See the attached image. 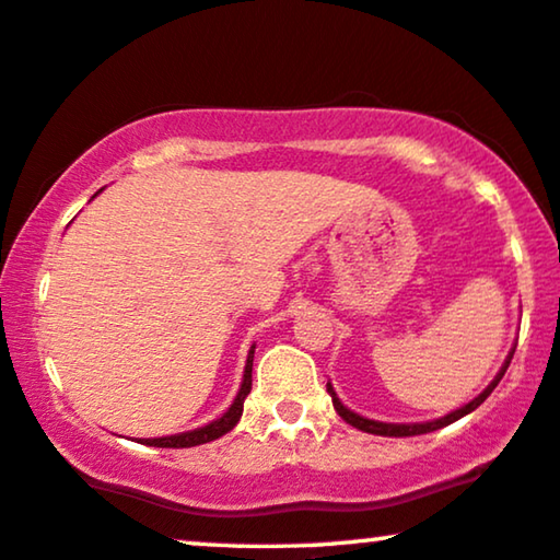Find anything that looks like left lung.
<instances>
[{"mask_svg":"<svg viewBox=\"0 0 560 560\" xmlns=\"http://www.w3.org/2000/svg\"><path fill=\"white\" fill-rule=\"evenodd\" d=\"M514 348H517V342H514V346H512L510 355L504 358V363H502V369H499V374H497L494 378H491V384L487 386V389H483V392L479 394V397H474L471 401H468V405L458 407V409H453V412H448V415L438 417V420H428V422H378V420H369V417L358 415V412H353V409H348L346 405H342V401L338 399V394H335V389H332V384H330V382H327V394H330V397H332V407H335V412H338V415L342 417V420H346L348 424H353L355 430L371 432V435H384V438H409V435H424V432L441 430V428H445V424L456 422V420H460V417H466L468 412H474V409L479 407L481 401L487 399L489 394L497 389V384L502 382L504 371H506V366H510V361H512V355H514Z\"/></svg>","mask_w":560,"mask_h":560,"instance_id":"8db88e82","label":"left lung"}]
</instances>
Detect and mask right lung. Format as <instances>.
Masks as SVG:
<instances>
[{
  "mask_svg": "<svg viewBox=\"0 0 560 560\" xmlns=\"http://www.w3.org/2000/svg\"><path fill=\"white\" fill-rule=\"evenodd\" d=\"M102 191V189H100ZM96 191V194H100ZM94 194V197H96ZM253 353H256V346H250L248 358H245V371H243V382L241 389H237L233 405H230L225 412H222L218 420L202 424L197 430H186V432H176V435H166V438H143V445H155V448H194V445H205L210 441H218V438L225 435L237 424L243 415V401L250 394V384H253Z\"/></svg>",
  "mask_w": 560,
  "mask_h": 560,
  "instance_id": "add662e5",
  "label": "right lung"
}]
</instances>
